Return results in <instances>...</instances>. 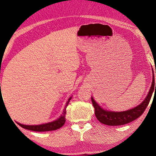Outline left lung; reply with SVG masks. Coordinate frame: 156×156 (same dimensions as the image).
<instances>
[{"label": "left lung", "mask_w": 156, "mask_h": 156, "mask_svg": "<svg viewBox=\"0 0 156 156\" xmlns=\"http://www.w3.org/2000/svg\"><path fill=\"white\" fill-rule=\"evenodd\" d=\"M152 72L153 81L149 91H148L147 97L145 98V99L143 100L142 102L136 107H134V108L123 112L107 111V110L104 109L102 107H100L95 102V100L93 99V98L91 97L93 105L95 108V114L98 121L100 123L105 124V125L116 126H122L124 125V124L130 123V122L135 121V119L139 118L145 111L146 108L148 105V103L150 102L151 98L152 97L153 91H155L156 90V83H155L154 73H153V70ZM155 87H156L155 90L154 89Z\"/></svg>", "instance_id": "obj_1"}]
</instances>
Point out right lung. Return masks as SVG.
I'll return each mask as SVG.
<instances>
[{
    "mask_svg": "<svg viewBox=\"0 0 156 156\" xmlns=\"http://www.w3.org/2000/svg\"><path fill=\"white\" fill-rule=\"evenodd\" d=\"M72 99V97L69 98L68 101H67L66 106L63 111V113L61 115L59 118L57 119L55 121L52 122H49V123H46L44 124H40V125H23L20 123H17L19 126L22 127L23 128L27 129V130H32V131H36V132H45V131H51V130H56L57 129H59L63 126L65 123H66V108L70 102V100Z\"/></svg>",
    "mask_w": 156,
    "mask_h": 156,
    "instance_id": "right-lung-1",
    "label": "right lung"
}]
</instances>
